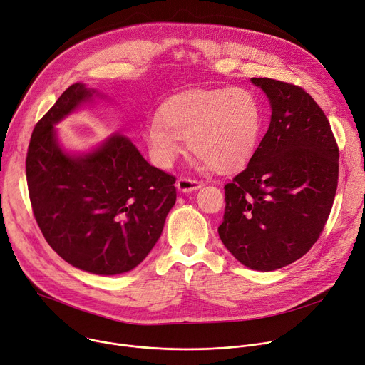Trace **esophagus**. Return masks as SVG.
Instances as JSON below:
<instances>
[{
  "label": "esophagus",
  "instance_id": "obj_1",
  "mask_svg": "<svg viewBox=\"0 0 365 365\" xmlns=\"http://www.w3.org/2000/svg\"><path fill=\"white\" fill-rule=\"evenodd\" d=\"M176 186H178V189H179L180 192H185V193H187V192H193V190H198L200 187H202V182H200V180H195V179L180 178V179L178 180Z\"/></svg>",
  "mask_w": 365,
  "mask_h": 365
}]
</instances>
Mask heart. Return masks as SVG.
Wrapping results in <instances>:
<instances>
[{"instance_id": "heart-1", "label": "heart", "mask_w": 365, "mask_h": 365, "mask_svg": "<svg viewBox=\"0 0 365 365\" xmlns=\"http://www.w3.org/2000/svg\"><path fill=\"white\" fill-rule=\"evenodd\" d=\"M262 132L258 96L240 88L192 89L170 98L160 120L150 121L145 142L150 158L168 167L180 153L182 139L193 155L217 172H233L254 157Z\"/></svg>"}]
</instances>
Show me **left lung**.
Wrapping results in <instances>:
<instances>
[{
	"instance_id": "8db88e82",
	"label": "left lung",
	"mask_w": 365,
	"mask_h": 365,
	"mask_svg": "<svg viewBox=\"0 0 365 365\" xmlns=\"http://www.w3.org/2000/svg\"><path fill=\"white\" fill-rule=\"evenodd\" d=\"M251 82L269 98L272 120L245 170L225 186L218 236L240 264L273 272L305 255L323 232L336 195L339 150L308 92L269 78Z\"/></svg>"
}]
</instances>
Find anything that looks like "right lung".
Listing matches in <instances>:
<instances>
[{
	"label": "right lung",
	"mask_w": 365,
	"mask_h": 365,
	"mask_svg": "<svg viewBox=\"0 0 365 365\" xmlns=\"http://www.w3.org/2000/svg\"><path fill=\"white\" fill-rule=\"evenodd\" d=\"M98 95L81 82L61 93L34 129L26 179L50 247L79 270L115 276L133 270L157 244L176 202V178L118 133L86 153L63 148L54 126Z\"/></svg>",
	"instance_id": "right-lung-1"
}]
</instances>
